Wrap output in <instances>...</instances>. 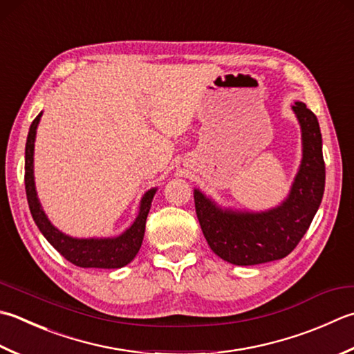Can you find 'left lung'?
<instances>
[{
    "label": "left lung",
    "mask_w": 354,
    "mask_h": 354,
    "mask_svg": "<svg viewBox=\"0 0 354 354\" xmlns=\"http://www.w3.org/2000/svg\"><path fill=\"white\" fill-rule=\"evenodd\" d=\"M301 124L302 161L282 204L266 212L221 209L195 189L199 225L212 250L234 266L286 258L299 244L319 209L325 187L322 135L316 115L301 101L292 107Z\"/></svg>",
    "instance_id": "left-lung-1"
}]
</instances>
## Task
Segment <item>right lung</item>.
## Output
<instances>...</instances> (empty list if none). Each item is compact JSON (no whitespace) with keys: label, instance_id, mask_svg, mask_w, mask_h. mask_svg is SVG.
<instances>
[{"label":"right lung","instance_id":"add662e5","mask_svg":"<svg viewBox=\"0 0 354 354\" xmlns=\"http://www.w3.org/2000/svg\"><path fill=\"white\" fill-rule=\"evenodd\" d=\"M41 112L35 118L32 126L29 129L26 142V173H24V184H26V195L32 218L35 224L38 225L39 232L44 234V238L50 242L64 258L75 264L76 267L82 268H121L127 266L130 261H133L136 253L140 252L145 221L151 205L156 189L145 192L141 199L140 213L126 232L116 238H90V239H78L67 236L59 232L57 227H53L50 221L46 216L43 207L39 204L37 196V189H35L33 179V149H35V136H37V127L41 120Z\"/></svg>","mask_w":354,"mask_h":354}]
</instances>
